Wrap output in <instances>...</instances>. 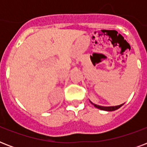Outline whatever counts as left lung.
I'll list each match as a JSON object with an SVG mask.
<instances>
[{
	"mask_svg": "<svg viewBox=\"0 0 147 147\" xmlns=\"http://www.w3.org/2000/svg\"><path fill=\"white\" fill-rule=\"evenodd\" d=\"M90 102L92 103V105H94V107H97V108H98V109L103 110V111H113L117 110L118 108H120V107H121L122 105H123V104H122V105H117V106H112V107H104V106H99V105H95V104H94V103H92V101H90Z\"/></svg>",
	"mask_w": 147,
	"mask_h": 147,
	"instance_id": "obj_1",
	"label": "left lung"
}]
</instances>
